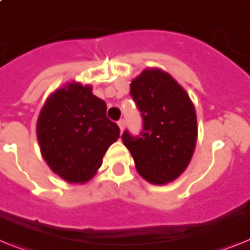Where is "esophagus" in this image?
<instances>
[{
  "instance_id": "obj_1",
  "label": "esophagus",
  "mask_w": 250,
  "mask_h": 250,
  "mask_svg": "<svg viewBox=\"0 0 250 250\" xmlns=\"http://www.w3.org/2000/svg\"><path fill=\"white\" fill-rule=\"evenodd\" d=\"M118 125H119V128H121V132H123V129H125V119H121V121L118 122Z\"/></svg>"
}]
</instances>
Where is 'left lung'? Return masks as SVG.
<instances>
[{
  "label": "left lung",
  "instance_id": "1",
  "mask_svg": "<svg viewBox=\"0 0 250 250\" xmlns=\"http://www.w3.org/2000/svg\"><path fill=\"white\" fill-rule=\"evenodd\" d=\"M131 96L143 118L139 136L122 141L146 181L163 185L186 169L195 149L196 114L186 91L168 73L146 69L131 83Z\"/></svg>",
  "mask_w": 250,
  "mask_h": 250
}]
</instances>
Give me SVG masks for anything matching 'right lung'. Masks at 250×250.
I'll return each instance as SVG.
<instances>
[{"label":"right lung","instance_id":"obj_1","mask_svg":"<svg viewBox=\"0 0 250 250\" xmlns=\"http://www.w3.org/2000/svg\"><path fill=\"white\" fill-rule=\"evenodd\" d=\"M41 153L68 182L88 181L103 163L119 127L106 117V104L90 86L69 83L48 97L37 122Z\"/></svg>","mask_w":250,"mask_h":250}]
</instances>
